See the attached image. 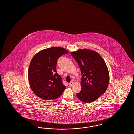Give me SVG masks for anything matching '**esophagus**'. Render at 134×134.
<instances>
[{"label": "esophagus", "instance_id": "esophagus-1", "mask_svg": "<svg viewBox=\"0 0 134 134\" xmlns=\"http://www.w3.org/2000/svg\"><path fill=\"white\" fill-rule=\"evenodd\" d=\"M73 84H74V82H73V81H71V82L69 83V86H70V87H71V86H72Z\"/></svg>", "mask_w": 134, "mask_h": 134}]
</instances>
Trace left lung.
<instances>
[{
    "label": "left lung",
    "mask_w": 134,
    "mask_h": 134,
    "mask_svg": "<svg viewBox=\"0 0 134 134\" xmlns=\"http://www.w3.org/2000/svg\"><path fill=\"white\" fill-rule=\"evenodd\" d=\"M71 54L79 65L81 72V90L77 98L85 103L95 101L106 90L109 82L107 65L96 51L79 49Z\"/></svg>",
    "instance_id": "left-lung-1"
}]
</instances>
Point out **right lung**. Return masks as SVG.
I'll return each instance as SVG.
<instances>
[{
    "label": "right lung",
    "instance_id": "1",
    "mask_svg": "<svg viewBox=\"0 0 134 134\" xmlns=\"http://www.w3.org/2000/svg\"><path fill=\"white\" fill-rule=\"evenodd\" d=\"M68 52L62 47L43 49L35 54L29 65L28 80L30 87L38 97L50 100L59 97L66 87L57 72L58 58Z\"/></svg>",
    "mask_w": 134,
    "mask_h": 134
}]
</instances>
